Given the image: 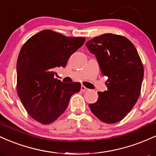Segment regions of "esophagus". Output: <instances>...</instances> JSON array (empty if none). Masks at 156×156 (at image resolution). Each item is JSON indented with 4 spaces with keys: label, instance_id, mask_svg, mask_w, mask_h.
Returning <instances> with one entry per match:
<instances>
[{
    "label": "esophagus",
    "instance_id": "34e87169",
    "mask_svg": "<svg viewBox=\"0 0 156 156\" xmlns=\"http://www.w3.org/2000/svg\"><path fill=\"white\" fill-rule=\"evenodd\" d=\"M80 89H81L82 92H87V91L89 90V89H87V87H85L84 86H81V88H80Z\"/></svg>",
    "mask_w": 156,
    "mask_h": 156
}]
</instances>
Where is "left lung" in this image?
Here are the masks:
<instances>
[{"label": "left lung", "mask_w": 156, "mask_h": 156, "mask_svg": "<svg viewBox=\"0 0 156 156\" xmlns=\"http://www.w3.org/2000/svg\"><path fill=\"white\" fill-rule=\"evenodd\" d=\"M86 46L95 55L101 74L108 77L107 90L98 92V101L89 104V108L103 122H118L140 95L144 67L139 53L129 39L113 34L94 37Z\"/></svg>", "instance_id": "8db88e82"}]
</instances>
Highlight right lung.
<instances>
[{
    "label": "right lung",
    "instance_id": "right-lung-1",
    "mask_svg": "<svg viewBox=\"0 0 156 156\" xmlns=\"http://www.w3.org/2000/svg\"><path fill=\"white\" fill-rule=\"evenodd\" d=\"M85 40L47 29L32 36L23 45L17 62V92L36 121L44 125L54 122L67 108L71 96L80 90L78 82L64 83L54 78V71L65 67Z\"/></svg>",
    "mask_w": 156,
    "mask_h": 156
}]
</instances>
